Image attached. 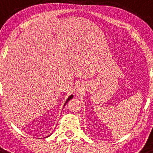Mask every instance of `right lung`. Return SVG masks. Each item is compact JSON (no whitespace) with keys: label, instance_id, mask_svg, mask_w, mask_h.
<instances>
[{"label":"right lung","instance_id":"add662e5","mask_svg":"<svg viewBox=\"0 0 153 153\" xmlns=\"http://www.w3.org/2000/svg\"><path fill=\"white\" fill-rule=\"evenodd\" d=\"M72 98H73V95L70 96V97H69V98L67 100V101H66V102H65V104H67V102H68V101L70 100H71V99H72ZM65 104H64V106H65Z\"/></svg>","mask_w":153,"mask_h":153}]
</instances>
